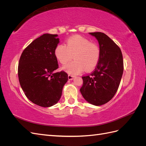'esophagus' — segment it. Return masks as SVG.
<instances>
[{
    "label": "esophagus",
    "mask_w": 146,
    "mask_h": 146,
    "mask_svg": "<svg viewBox=\"0 0 146 146\" xmlns=\"http://www.w3.org/2000/svg\"><path fill=\"white\" fill-rule=\"evenodd\" d=\"M74 78V76H72V75H70V74H69V75H68V79H69V80H73Z\"/></svg>",
    "instance_id": "esophagus-1"
}]
</instances>
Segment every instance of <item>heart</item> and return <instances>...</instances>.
Listing matches in <instances>:
<instances>
[{
  "instance_id": "obj_1",
  "label": "heart",
  "mask_w": 146,
  "mask_h": 146,
  "mask_svg": "<svg viewBox=\"0 0 146 146\" xmlns=\"http://www.w3.org/2000/svg\"><path fill=\"white\" fill-rule=\"evenodd\" d=\"M55 56L59 62L65 64L72 58V62L64 66L63 69L71 75L80 74L85 69L90 71L98 64L100 55L99 46L89 39L75 35L66 41V45L59 44L55 48Z\"/></svg>"
}]
</instances>
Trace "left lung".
<instances>
[{"label": "left lung", "instance_id": "1", "mask_svg": "<svg viewBox=\"0 0 146 146\" xmlns=\"http://www.w3.org/2000/svg\"><path fill=\"white\" fill-rule=\"evenodd\" d=\"M99 42L100 55L94 70L83 76L80 92L87 102L96 106L107 103L117 92L123 71V62L119 47L107 35L90 33Z\"/></svg>", "mask_w": 146, "mask_h": 146}]
</instances>
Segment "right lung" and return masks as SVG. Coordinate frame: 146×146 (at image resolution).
<instances>
[{
    "instance_id": "1",
    "label": "right lung",
    "mask_w": 146,
    "mask_h": 146,
    "mask_svg": "<svg viewBox=\"0 0 146 146\" xmlns=\"http://www.w3.org/2000/svg\"><path fill=\"white\" fill-rule=\"evenodd\" d=\"M57 35L46 33L31 42L23 52L18 65V77L26 97L42 107H49L59 101L65 83L66 72H55L58 68L55 56L60 42Z\"/></svg>"
}]
</instances>
